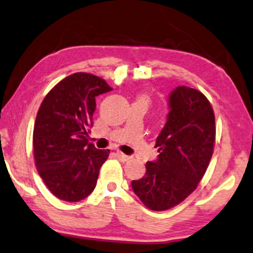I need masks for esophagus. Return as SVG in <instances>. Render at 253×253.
Instances as JSON below:
<instances>
[{
	"mask_svg": "<svg viewBox=\"0 0 253 253\" xmlns=\"http://www.w3.org/2000/svg\"><path fill=\"white\" fill-rule=\"evenodd\" d=\"M116 155H117V158L119 159V160H122L123 162H126V161H128V160L130 159V156L129 155H126V154H124V153H122V152H117V153H116Z\"/></svg>",
	"mask_w": 253,
	"mask_h": 253,
	"instance_id": "34e87169",
	"label": "esophagus"
}]
</instances>
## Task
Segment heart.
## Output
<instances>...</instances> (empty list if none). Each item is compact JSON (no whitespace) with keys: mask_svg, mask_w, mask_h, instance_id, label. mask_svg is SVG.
<instances>
[{"mask_svg":"<svg viewBox=\"0 0 253 253\" xmlns=\"http://www.w3.org/2000/svg\"><path fill=\"white\" fill-rule=\"evenodd\" d=\"M139 100H144V101H146L147 102V97L146 95H144V94H142V95H139V98H138Z\"/></svg>","mask_w":253,"mask_h":253,"instance_id":"1","label":"heart"}]
</instances>
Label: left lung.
I'll return each mask as SVG.
<instances>
[{"label":"left lung","mask_w":253,"mask_h":253,"mask_svg":"<svg viewBox=\"0 0 253 253\" xmlns=\"http://www.w3.org/2000/svg\"><path fill=\"white\" fill-rule=\"evenodd\" d=\"M168 122L156 137L159 158L133 180L136 196L151 211H167L183 202L211 162L216 137L213 107L202 92L178 86L169 98Z\"/></svg>","instance_id":"1"}]
</instances>
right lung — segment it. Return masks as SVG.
Segmentation results:
<instances>
[{"mask_svg":"<svg viewBox=\"0 0 253 253\" xmlns=\"http://www.w3.org/2000/svg\"><path fill=\"white\" fill-rule=\"evenodd\" d=\"M111 90L103 79L79 72L56 84L39 107L33 135L35 164L58 199L80 202L97 186L110 151L98 150L87 137L95 97Z\"/></svg>","mask_w":253,"mask_h":253,"instance_id":"obj_1","label":"right lung"}]
</instances>
